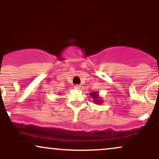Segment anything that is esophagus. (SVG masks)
I'll return each mask as SVG.
<instances>
[{
	"label": "esophagus",
	"instance_id": "34e87169",
	"mask_svg": "<svg viewBox=\"0 0 159 159\" xmlns=\"http://www.w3.org/2000/svg\"><path fill=\"white\" fill-rule=\"evenodd\" d=\"M75 90H80L81 88V85H75L74 87Z\"/></svg>",
	"mask_w": 159,
	"mask_h": 159
}]
</instances>
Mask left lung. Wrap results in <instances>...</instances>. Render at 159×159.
I'll use <instances>...</instances> for the list:
<instances>
[{"label": "left lung", "instance_id": "obj_1", "mask_svg": "<svg viewBox=\"0 0 159 159\" xmlns=\"http://www.w3.org/2000/svg\"><path fill=\"white\" fill-rule=\"evenodd\" d=\"M90 97L93 98V101L96 104H101L102 102V99L101 97H99L98 92H92L90 93Z\"/></svg>", "mask_w": 159, "mask_h": 159}]
</instances>
